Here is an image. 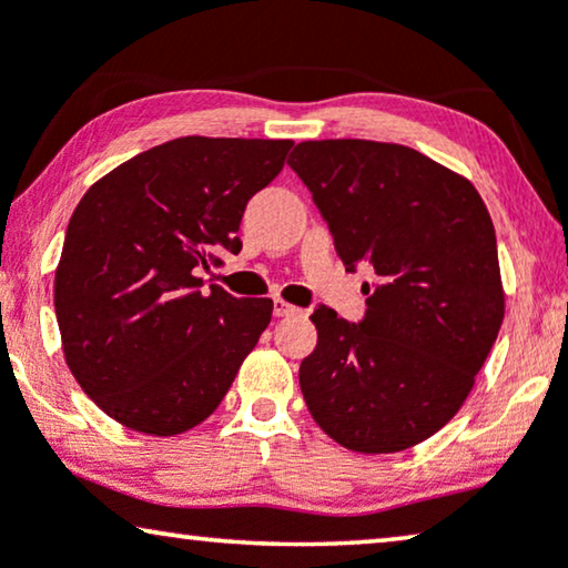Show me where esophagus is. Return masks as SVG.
<instances>
[{"label": "esophagus", "mask_w": 568, "mask_h": 568, "mask_svg": "<svg viewBox=\"0 0 568 568\" xmlns=\"http://www.w3.org/2000/svg\"><path fill=\"white\" fill-rule=\"evenodd\" d=\"M297 313H302L300 307H294V305H290V302H284V300H274V315L276 317H286V315H297Z\"/></svg>", "instance_id": "obj_1"}]
</instances>
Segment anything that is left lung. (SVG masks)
Here are the masks:
<instances>
[{"instance_id": "8db88e82", "label": "left lung", "mask_w": 568, "mask_h": 568, "mask_svg": "<svg viewBox=\"0 0 568 568\" xmlns=\"http://www.w3.org/2000/svg\"><path fill=\"white\" fill-rule=\"evenodd\" d=\"M290 168L313 193L348 271L367 263L362 323L317 307L300 387L341 447L400 453L429 439L473 390L504 321L496 232L468 178L403 144L323 139Z\"/></svg>"}]
</instances>
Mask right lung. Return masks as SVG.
Masks as SVG:
<instances>
[{
  "mask_svg": "<svg viewBox=\"0 0 568 568\" xmlns=\"http://www.w3.org/2000/svg\"><path fill=\"white\" fill-rule=\"evenodd\" d=\"M290 139L181 136L100 178L69 220L53 278L64 359L115 422L173 437L214 414L271 323L274 302L237 300L201 274Z\"/></svg>",
  "mask_w": 568,
  "mask_h": 568,
  "instance_id": "add662e5",
  "label": "right lung"
}]
</instances>
